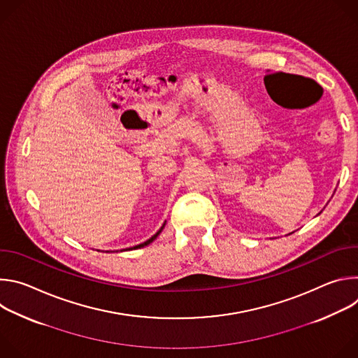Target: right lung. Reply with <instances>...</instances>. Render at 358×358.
Here are the masks:
<instances>
[{
	"label": "right lung",
	"instance_id": "obj_1",
	"mask_svg": "<svg viewBox=\"0 0 358 358\" xmlns=\"http://www.w3.org/2000/svg\"><path fill=\"white\" fill-rule=\"evenodd\" d=\"M164 225H166V222H164V224H163V227H162V228H160V229H159V231H157V232H156V234H155V235H152V236H151V238H150V239H147V241H145V242H143V243H140V245H136V246H133V248H131V249H138V248H144V246H147V245H148V243H151V242H152V241H155V239H156V238H157V236H159V235H160V234H162V231H163V228H164Z\"/></svg>",
	"mask_w": 358,
	"mask_h": 358
}]
</instances>
